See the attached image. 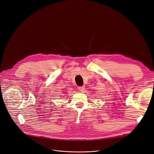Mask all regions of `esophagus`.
Masks as SVG:
<instances>
[{"label": "esophagus", "mask_w": 154, "mask_h": 154, "mask_svg": "<svg viewBox=\"0 0 154 154\" xmlns=\"http://www.w3.org/2000/svg\"><path fill=\"white\" fill-rule=\"evenodd\" d=\"M78 89H79V90H80V91H83V90H85V87H84V86H82V87H79Z\"/></svg>", "instance_id": "34e87169"}]
</instances>
